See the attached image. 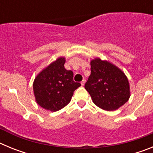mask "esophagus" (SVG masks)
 Instances as JSON below:
<instances>
[{"mask_svg":"<svg viewBox=\"0 0 153 153\" xmlns=\"http://www.w3.org/2000/svg\"><path fill=\"white\" fill-rule=\"evenodd\" d=\"M85 83H86V80H85V79H83V80L81 81V85H82V86H84Z\"/></svg>","mask_w":153,"mask_h":153,"instance_id":"obj_1","label":"esophagus"}]
</instances>
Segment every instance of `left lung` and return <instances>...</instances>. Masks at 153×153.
<instances>
[{
	"label": "left lung",
	"instance_id": "8db88e82",
	"mask_svg": "<svg viewBox=\"0 0 153 153\" xmlns=\"http://www.w3.org/2000/svg\"><path fill=\"white\" fill-rule=\"evenodd\" d=\"M91 74L85 83L95 105L106 111L116 110L129 100V81L122 70L106 60L90 62Z\"/></svg>",
	"mask_w": 153,
	"mask_h": 153
}]
</instances>
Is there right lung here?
Wrapping results in <instances>:
<instances>
[{"label":"right lung","mask_w":153,"mask_h":153,"mask_svg":"<svg viewBox=\"0 0 153 153\" xmlns=\"http://www.w3.org/2000/svg\"><path fill=\"white\" fill-rule=\"evenodd\" d=\"M64 57H59L36 76L33 84L36 103L56 112L71 100L74 92L81 86L74 81V73L65 69Z\"/></svg>","instance_id":"1"}]
</instances>
